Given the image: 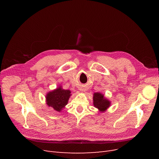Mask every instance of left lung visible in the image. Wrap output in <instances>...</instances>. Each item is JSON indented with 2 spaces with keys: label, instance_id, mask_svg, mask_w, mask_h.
Masks as SVG:
<instances>
[{
  "label": "left lung",
  "instance_id": "8db88e82",
  "mask_svg": "<svg viewBox=\"0 0 159 159\" xmlns=\"http://www.w3.org/2000/svg\"><path fill=\"white\" fill-rule=\"evenodd\" d=\"M93 105L101 111H105L110 105V102L106 99L103 95L100 93H95L93 95Z\"/></svg>",
  "mask_w": 159,
  "mask_h": 159
}]
</instances>
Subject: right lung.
I'll list each match as a JSON object with an SVG mask.
<instances>
[{
	"instance_id": "add662e5",
	"label": "right lung",
	"mask_w": 159,
	"mask_h": 159,
	"mask_svg": "<svg viewBox=\"0 0 159 159\" xmlns=\"http://www.w3.org/2000/svg\"><path fill=\"white\" fill-rule=\"evenodd\" d=\"M71 91L61 89V87L50 91L46 95V103L49 107H52L56 111L60 112L68 104L70 97Z\"/></svg>"
}]
</instances>
